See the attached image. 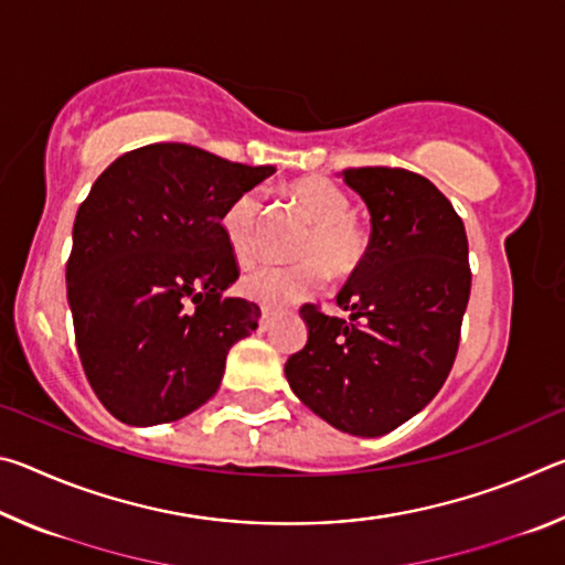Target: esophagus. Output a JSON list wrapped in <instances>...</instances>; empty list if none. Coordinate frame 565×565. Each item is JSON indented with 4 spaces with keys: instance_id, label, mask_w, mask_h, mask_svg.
<instances>
[{
    "instance_id": "obj_1",
    "label": "esophagus",
    "mask_w": 565,
    "mask_h": 565,
    "mask_svg": "<svg viewBox=\"0 0 565 565\" xmlns=\"http://www.w3.org/2000/svg\"><path fill=\"white\" fill-rule=\"evenodd\" d=\"M274 319H276L274 309H269V306H264V309H262V321H259V329H262V331H269V329L274 327Z\"/></svg>"
}]
</instances>
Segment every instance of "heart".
Masks as SVG:
<instances>
[{
	"label": "heart",
	"instance_id": "1",
	"mask_svg": "<svg viewBox=\"0 0 565 565\" xmlns=\"http://www.w3.org/2000/svg\"><path fill=\"white\" fill-rule=\"evenodd\" d=\"M286 199L311 224L309 234L296 248V259L301 262L291 266H254L238 281L246 299L274 309L319 291L327 274L333 279H349L371 252V236L351 214V199L339 184L323 177L299 179L286 186ZM259 216L262 196L256 191H244L224 209L218 224L238 264H248L259 252Z\"/></svg>",
	"mask_w": 565,
	"mask_h": 565
}]
</instances>
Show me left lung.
<instances>
[{
	"label": "left lung",
	"mask_w": 565,
	"mask_h": 565,
	"mask_svg": "<svg viewBox=\"0 0 565 565\" xmlns=\"http://www.w3.org/2000/svg\"><path fill=\"white\" fill-rule=\"evenodd\" d=\"M371 214V252L337 296L349 319L301 306L306 347L286 381L313 414L351 436H384L416 416L454 366L471 294L461 216L414 171H341Z\"/></svg>",
	"instance_id": "1"
}]
</instances>
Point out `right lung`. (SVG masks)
Masks as SVG:
<instances>
[{
	"label": "right lung",
	"instance_id": "add662e5",
	"mask_svg": "<svg viewBox=\"0 0 565 565\" xmlns=\"http://www.w3.org/2000/svg\"><path fill=\"white\" fill-rule=\"evenodd\" d=\"M274 171L149 145L94 181L74 218L66 301L84 374L121 424H169L206 404L228 349L259 327V306L226 296L238 266L218 222Z\"/></svg>",
	"mask_w": 565,
	"mask_h": 565
}]
</instances>
